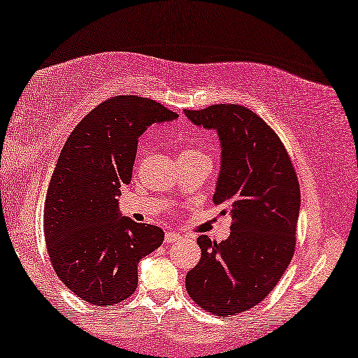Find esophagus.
Masks as SVG:
<instances>
[{
  "instance_id": "obj_1",
  "label": "esophagus",
  "mask_w": 358,
  "mask_h": 358,
  "mask_svg": "<svg viewBox=\"0 0 358 358\" xmlns=\"http://www.w3.org/2000/svg\"><path fill=\"white\" fill-rule=\"evenodd\" d=\"M180 234L179 233H176V231H166V234H164V243L166 244H171V243H178V241H180Z\"/></svg>"
}]
</instances>
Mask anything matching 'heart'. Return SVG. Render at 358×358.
<instances>
[{"label": "heart", "instance_id": "1", "mask_svg": "<svg viewBox=\"0 0 358 358\" xmlns=\"http://www.w3.org/2000/svg\"><path fill=\"white\" fill-rule=\"evenodd\" d=\"M200 151L197 148H192V146H187V148L182 150V153H180V158H184V156H190V155H197Z\"/></svg>", "mask_w": 358, "mask_h": 358}]
</instances>
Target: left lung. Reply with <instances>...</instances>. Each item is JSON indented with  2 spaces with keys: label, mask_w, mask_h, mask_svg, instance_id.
<instances>
[{
  "label": "left lung",
  "mask_w": 358,
  "mask_h": 358,
  "mask_svg": "<svg viewBox=\"0 0 358 358\" xmlns=\"http://www.w3.org/2000/svg\"><path fill=\"white\" fill-rule=\"evenodd\" d=\"M185 115L218 131L222 171L213 203L233 218L224 241L199 236L202 257L185 288L205 311L234 316L266 300L292 261L300 184L282 140L248 107L213 104Z\"/></svg>",
  "instance_id": "left-lung-1"
}]
</instances>
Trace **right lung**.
<instances>
[{
	"instance_id": "1",
	"label": "right lung",
	"mask_w": 358,
	"mask_h": 358,
	"mask_svg": "<svg viewBox=\"0 0 358 358\" xmlns=\"http://www.w3.org/2000/svg\"><path fill=\"white\" fill-rule=\"evenodd\" d=\"M159 102L114 96L94 107L63 146L48 184L43 233L53 271L91 305L112 306L138 285V262L163 244V229L119 217L138 136L151 124L178 119Z\"/></svg>"
}]
</instances>
